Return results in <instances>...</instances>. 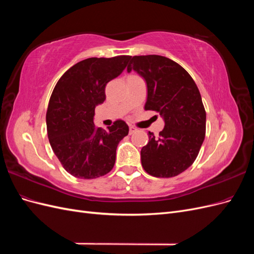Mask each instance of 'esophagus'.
<instances>
[{
	"label": "esophagus",
	"instance_id": "obj_1",
	"mask_svg": "<svg viewBox=\"0 0 254 254\" xmlns=\"http://www.w3.org/2000/svg\"><path fill=\"white\" fill-rule=\"evenodd\" d=\"M136 131H137V129L135 127H132V126L129 127V134H133Z\"/></svg>",
	"mask_w": 254,
	"mask_h": 254
}]
</instances>
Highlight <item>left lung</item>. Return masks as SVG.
<instances>
[{
  "instance_id": "8db88e82",
  "label": "left lung",
  "mask_w": 254,
  "mask_h": 254,
  "mask_svg": "<svg viewBox=\"0 0 254 254\" xmlns=\"http://www.w3.org/2000/svg\"><path fill=\"white\" fill-rule=\"evenodd\" d=\"M134 70L147 83L145 110L158 112L165 126L159 135L149 132L141 150L145 172L157 178L178 176L194 163L205 136V110L194 79L170 58L133 56L127 71Z\"/></svg>"
}]
</instances>
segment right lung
I'll use <instances>...</instances> for the list:
<instances>
[{"label": "right lung", "mask_w": 254, "mask_h": 254, "mask_svg": "<svg viewBox=\"0 0 254 254\" xmlns=\"http://www.w3.org/2000/svg\"><path fill=\"white\" fill-rule=\"evenodd\" d=\"M131 56L92 57L61 76L47 111L49 141L64 170L76 178L95 179L114 166L119 143L128 134L124 121L104 130L94 125L95 107L106 99L105 88L125 70Z\"/></svg>", "instance_id": "right-lung-1"}]
</instances>
